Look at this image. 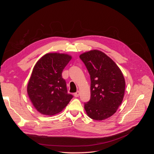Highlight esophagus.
<instances>
[{"label": "esophagus", "instance_id": "34e87169", "mask_svg": "<svg viewBox=\"0 0 154 154\" xmlns=\"http://www.w3.org/2000/svg\"><path fill=\"white\" fill-rule=\"evenodd\" d=\"M74 96H75V97H78L79 95H80V91H77L75 93H74Z\"/></svg>", "mask_w": 154, "mask_h": 154}]
</instances>
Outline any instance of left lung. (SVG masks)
I'll return each instance as SVG.
<instances>
[{
	"instance_id": "1",
	"label": "left lung",
	"mask_w": 154,
	"mask_h": 154,
	"mask_svg": "<svg viewBox=\"0 0 154 154\" xmlns=\"http://www.w3.org/2000/svg\"><path fill=\"white\" fill-rule=\"evenodd\" d=\"M80 58L91 77V99L84 104L87 115L101 121L112 116L123 100L125 81L120 69L104 53L92 50Z\"/></svg>"
}]
</instances>
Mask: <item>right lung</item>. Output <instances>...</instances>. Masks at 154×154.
Segmentation results:
<instances>
[{"instance_id":"right-lung-1","label":"right lung","mask_w":154,"mask_h":154,"mask_svg":"<svg viewBox=\"0 0 154 154\" xmlns=\"http://www.w3.org/2000/svg\"><path fill=\"white\" fill-rule=\"evenodd\" d=\"M71 59L68 54L48 53L36 62L27 85V94L40 113L52 116L61 112L73 97L68 94L63 69Z\"/></svg>"}]
</instances>
